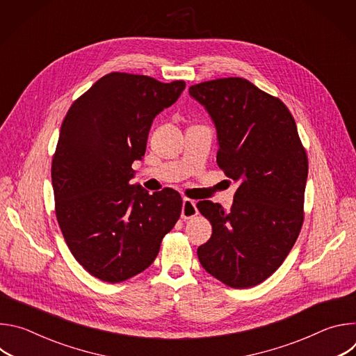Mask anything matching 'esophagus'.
<instances>
[{
    "mask_svg": "<svg viewBox=\"0 0 356 356\" xmlns=\"http://www.w3.org/2000/svg\"><path fill=\"white\" fill-rule=\"evenodd\" d=\"M198 214L195 209V202L190 198H183V206H181V218L190 220Z\"/></svg>",
    "mask_w": 356,
    "mask_h": 356,
    "instance_id": "34e87169",
    "label": "esophagus"
}]
</instances>
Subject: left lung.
<instances>
[{"mask_svg": "<svg viewBox=\"0 0 356 356\" xmlns=\"http://www.w3.org/2000/svg\"><path fill=\"white\" fill-rule=\"evenodd\" d=\"M188 92L216 125L220 169L239 183L229 211L209 200L197 202L213 225L198 261L227 286H257L283 264L300 234L306 149L289 108L246 79L210 80Z\"/></svg>", "mask_w": 356, "mask_h": 356, "instance_id": "obj_1", "label": "left lung"}]
</instances>
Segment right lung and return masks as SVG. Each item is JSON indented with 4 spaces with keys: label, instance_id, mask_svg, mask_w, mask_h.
<instances>
[{
    "label": "right lung",
    "instance_id": "obj_1",
    "mask_svg": "<svg viewBox=\"0 0 356 356\" xmlns=\"http://www.w3.org/2000/svg\"><path fill=\"white\" fill-rule=\"evenodd\" d=\"M184 87L183 80L114 72L80 95L63 120L52 161L56 218L76 261L99 280L121 283L149 268L180 217L177 191L149 194L129 180L152 122Z\"/></svg>",
    "mask_w": 356,
    "mask_h": 356
}]
</instances>
